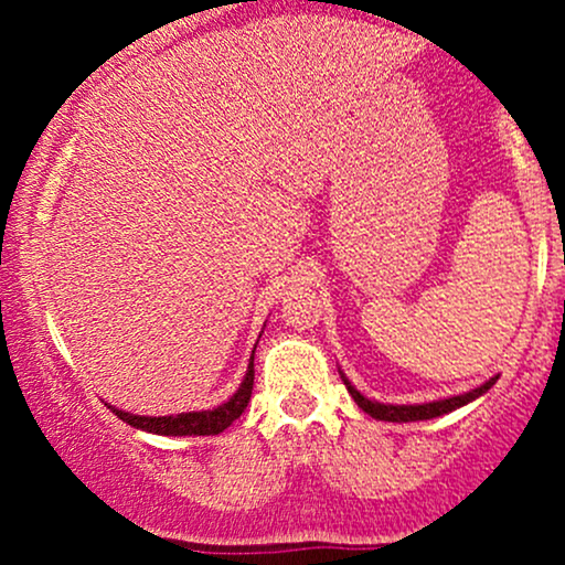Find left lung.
Listing matches in <instances>:
<instances>
[{
	"instance_id": "left-lung-1",
	"label": "left lung",
	"mask_w": 565,
	"mask_h": 565,
	"mask_svg": "<svg viewBox=\"0 0 565 565\" xmlns=\"http://www.w3.org/2000/svg\"><path fill=\"white\" fill-rule=\"evenodd\" d=\"M342 374V372H340ZM499 377H491L486 380L481 387H476V391H468V393H459V395H449V398H438V401H427V404H380V401H372L366 398L364 393L355 391V385L350 382L345 374H342V382H345L348 393L353 395V401L359 404L369 417L374 419H382V423H417V419H436V417H444V414L454 412V408L470 404V401H476L478 395L489 393L491 387H494V382Z\"/></svg>"
}]
</instances>
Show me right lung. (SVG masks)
<instances>
[{
	"label": "right lung",
	"mask_w": 565,
	"mask_h": 565,
	"mask_svg": "<svg viewBox=\"0 0 565 565\" xmlns=\"http://www.w3.org/2000/svg\"><path fill=\"white\" fill-rule=\"evenodd\" d=\"M257 348V345H255ZM252 385H255V350L249 355V364H246V374L238 385V391L231 395L225 404L215 408H201V412H180V414H167V417H142V414H129L121 408H114L116 417L121 423L138 427V430L157 433V436H217L225 427H231L233 419H238L244 414L246 404L252 398Z\"/></svg>",
	"instance_id": "add662e5"
}]
</instances>
